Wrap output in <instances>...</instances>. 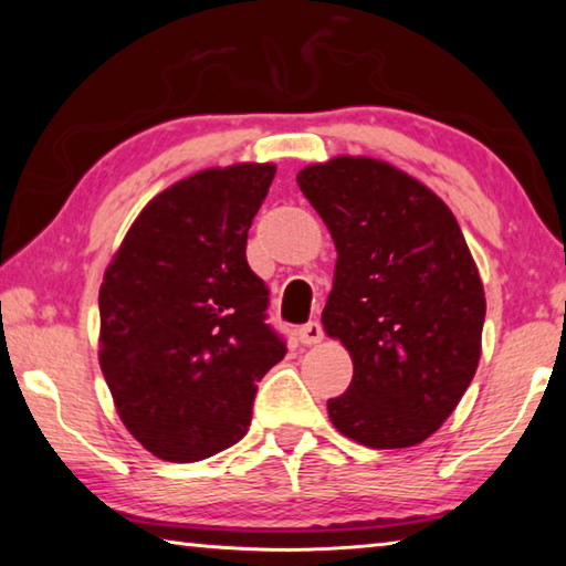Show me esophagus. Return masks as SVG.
Returning a JSON list of instances; mask_svg holds the SVG:
<instances>
[{
    "label": "esophagus",
    "instance_id": "1",
    "mask_svg": "<svg viewBox=\"0 0 566 566\" xmlns=\"http://www.w3.org/2000/svg\"><path fill=\"white\" fill-rule=\"evenodd\" d=\"M296 337H300L304 347H314V344H319L324 339V329L319 322H306L304 327H300V332H296Z\"/></svg>",
    "mask_w": 566,
    "mask_h": 566
}]
</instances>
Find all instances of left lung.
<instances>
[{"label": "left lung", "mask_w": 566, "mask_h": 566, "mask_svg": "<svg viewBox=\"0 0 566 566\" xmlns=\"http://www.w3.org/2000/svg\"><path fill=\"white\" fill-rule=\"evenodd\" d=\"M337 247L324 332L352 354L327 401L344 437L415 447L452 415L482 354L484 286L454 214L387 161L337 157L296 175Z\"/></svg>", "instance_id": "1"}]
</instances>
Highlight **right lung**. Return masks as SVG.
<instances>
[{
  "label": "right lung",
  "instance_id": "obj_1",
  "mask_svg": "<svg viewBox=\"0 0 566 566\" xmlns=\"http://www.w3.org/2000/svg\"><path fill=\"white\" fill-rule=\"evenodd\" d=\"M274 165L205 169L134 219L99 290V367L124 427L167 462L232 447L256 381L284 359L266 324L270 290L247 264V234Z\"/></svg>",
  "mask_w": 566,
  "mask_h": 566
}]
</instances>
